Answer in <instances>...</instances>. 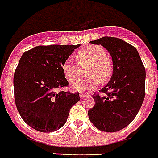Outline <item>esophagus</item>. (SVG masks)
<instances>
[{
	"label": "esophagus",
	"mask_w": 158,
	"mask_h": 158,
	"mask_svg": "<svg viewBox=\"0 0 158 158\" xmlns=\"http://www.w3.org/2000/svg\"><path fill=\"white\" fill-rule=\"evenodd\" d=\"M85 96H86V94H85L84 92H81V93H80V97H81V98H83V97H85Z\"/></svg>",
	"instance_id": "esophagus-1"
}]
</instances>
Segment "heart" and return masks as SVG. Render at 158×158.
I'll use <instances>...</instances> for the list:
<instances>
[{
  "instance_id": "b5f03b06",
  "label": "heart",
  "mask_w": 158,
  "mask_h": 158,
  "mask_svg": "<svg viewBox=\"0 0 158 158\" xmlns=\"http://www.w3.org/2000/svg\"><path fill=\"white\" fill-rule=\"evenodd\" d=\"M77 62L79 65L89 64L87 78H81L73 81L71 89L78 92L94 89L99 85L100 81H107L112 75L113 67L107 58L106 51L99 46H89L81 48L77 53ZM62 72L68 81L75 80L79 75V68L70 59L63 62Z\"/></svg>"
}]
</instances>
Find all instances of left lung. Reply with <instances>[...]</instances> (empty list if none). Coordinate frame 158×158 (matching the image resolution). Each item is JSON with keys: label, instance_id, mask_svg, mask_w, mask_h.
<instances>
[{"label": "left lung", "instance_id": "8db88e82", "mask_svg": "<svg viewBox=\"0 0 158 158\" xmlns=\"http://www.w3.org/2000/svg\"><path fill=\"white\" fill-rule=\"evenodd\" d=\"M90 43L102 45L110 54L113 73L110 80L94 94L95 106L88 111L96 129L116 132L128 126L137 115L145 96V69L135 47L116 37H102Z\"/></svg>", "mask_w": 158, "mask_h": 158}]
</instances>
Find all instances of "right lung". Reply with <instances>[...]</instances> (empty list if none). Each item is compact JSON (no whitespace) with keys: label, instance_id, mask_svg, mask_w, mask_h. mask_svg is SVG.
I'll list each match as a JSON object with an SVG mask.
<instances>
[{"label":"right lung","instance_id":"obj_1","mask_svg":"<svg viewBox=\"0 0 158 158\" xmlns=\"http://www.w3.org/2000/svg\"><path fill=\"white\" fill-rule=\"evenodd\" d=\"M78 45L38 46L24 52L14 75L15 101L23 121L40 132L61 129L79 93L56 90L69 82L62 66Z\"/></svg>","mask_w":158,"mask_h":158}]
</instances>
